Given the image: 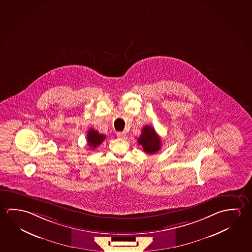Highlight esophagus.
Instances as JSON below:
<instances>
[{"mask_svg":"<svg viewBox=\"0 0 252 252\" xmlns=\"http://www.w3.org/2000/svg\"><path fill=\"white\" fill-rule=\"evenodd\" d=\"M117 136H118V138H120V139H123V140L127 138V135L125 132H117Z\"/></svg>","mask_w":252,"mask_h":252,"instance_id":"1","label":"esophagus"}]
</instances>
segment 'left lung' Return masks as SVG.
<instances>
[{
    "mask_svg": "<svg viewBox=\"0 0 252 252\" xmlns=\"http://www.w3.org/2000/svg\"><path fill=\"white\" fill-rule=\"evenodd\" d=\"M138 143L141 146L143 151L149 155L157 153L161 149V138L150 126L143 127L138 138Z\"/></svg>",
    "mask_w": 252,
    "mask_h": 252,
    "instance_id": "8db88e82",
    "label": "left lung"
}]
</instances>
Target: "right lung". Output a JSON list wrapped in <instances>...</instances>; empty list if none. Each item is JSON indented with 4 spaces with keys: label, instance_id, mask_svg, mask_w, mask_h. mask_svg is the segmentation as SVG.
Here are the masks:
<instances>
[{
    "label": "right lung",
    "instance_id": "right-lung-1",
    "mask_svg": "<svg viewBox=\"0 0 252 252\" xmlns=\"http://www.w3.org/2000/svg\"><path fill=\"white\" fill-rule=\"evenodd\" d=\"M105 140V135L100 134L99 132L95 131L94 129H90L87 134V141H88V146L91 149H95L98 147L103 140Z\"/></svg>",
    "mask_w": 252,
    "mask_h": 252
}]
</instances>
